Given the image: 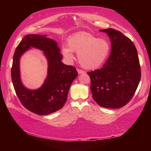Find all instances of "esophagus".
<instances>
[{"instance_id":"34e87169","label":"esophagus","mask_w":151,"mask_h":151,"mask_svg":"<svg viewBox=\"0 0 151 151\" xmlns=\"http://www.w3.org/2000/svg\"><path fill=\"white\" fill-rule=\"evenodd\" d=\"M77 72L78 74H83V73H85V71L83 70H81V69H77Z\"/></svg>"}]
</instances>
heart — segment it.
Returning a JSON list of instances; mask_svg holds the SVG:
<instances>
[{"label": "heart", "mask_w": 151, "mask_h": 151, "mask_svg": "<svg viewBox=\"0 0 151 151\" xmlns=\"http://www.w3.org/2000/svg\"><path fill=\"white\" fill-rule=\"evenodd\" d=\"M68 47H63L62 52L68 60H73V52L78 54V62L86 69L98 68L106 60L111 50V44L106 39H99L86 32L73 35L68 40Z\"/></svg>", "instance_id": "obj_1"}]
</instances>
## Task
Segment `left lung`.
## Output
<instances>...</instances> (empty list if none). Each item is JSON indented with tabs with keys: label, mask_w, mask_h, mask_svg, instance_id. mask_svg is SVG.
<instances>
[{
	"label": "left lung",
	"mask_w": 151,
	"mask_h": 151,
	"mask_svg": "<svg viewBox=\"0 0 151 151\" xmlns=\"http://www.w3.org/2000/svg\"><path fill=\"white\" fill-rule=\"evenodd\" d=\"M100 31L111 39V52L103 67L87 73L93 98L104 108H121L132 98L140 80L137 50L131 39L119 30Z\"/></svg>",
	"instance_id": "obj_1"
}]
</instances>
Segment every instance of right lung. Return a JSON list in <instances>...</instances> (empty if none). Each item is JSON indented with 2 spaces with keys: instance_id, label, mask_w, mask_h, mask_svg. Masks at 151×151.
<instances>
[{
  "instance_id": "add662e5",
  "label": "right lung",
  "mask_w": 151,
  "mask_h": 151,
  "mask_svg": "<svg viewBox=\"0 0 151 151\" xmlns=\"http://www.w3.org/2000/svg\"><path fill=\"white\" fill-rule=\"evenodd\" d=\"M30 47L43 51L48 60V75L43 85L30 90L22 85L19 74V58ZM63 55L55 40L47 35H28L17 46L13 56L11 77L20 103L30 112L45 115L63 108L67 100L71 84L77 76L76 68L62 63Z\"/></svg>"
}]
</instances>
